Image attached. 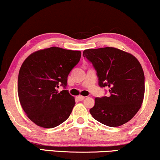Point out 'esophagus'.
I'll use <instances>...</instances> for the list:
<instances>
[{
	"instance_id": "1",
	"label": "esophagus",
	"mask_w": 160,
	"mask_h": 160,
	"mask_svg": "<svg viewBox=\"0 0 160 160\" xmlns=\"http://www.w3.org/2000/svg\"><path fill=\"white\" fill-rule=\"evenodd\" d=\"M77 98H78V99L79 100V101H83L85 97H84V96H78Z\"/></svg>"
}]
</instances>
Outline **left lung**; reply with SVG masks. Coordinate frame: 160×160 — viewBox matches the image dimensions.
Segmentation results:
<instances>
[{
    "mask_svg": "<svg viewBox=\"0 0 160 160\" xmlns=\"http://www.w3.org/2000/svg\"><path fill=\"white\" fill-rule=\"evenodd\" d=\"M83 56L96 71L98 85L107 87L110 96L95 98L90 110L103 125L118 127L130 121L141 108L145 94V76L133 55L114 47L88 49Z\"/></svg>",
    "mask_w": 160,
    "mask_h": 160,
    "instance_id": "obj_1",
    "label": "left lung"
}]
</instances>
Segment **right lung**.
Here are the masks:
<instances>
[{"label": "right lung", "instance_id": "obj_1", "mask_svg": "<svg viewBox=\"0 0 160 160\" xmlns=\"http://www.w3.org/2000/svg\"><path fill=\"white\" fill-rule=\"evenodd\" d=\"M80 51L52 47L32 53L21 65L18 93L31 121L44 128L56 127L70 116L75 99L66 88L68 76L79 62Z\"/></svg>", "mask_w": 160, "mask_h": 160}]
</instances>
